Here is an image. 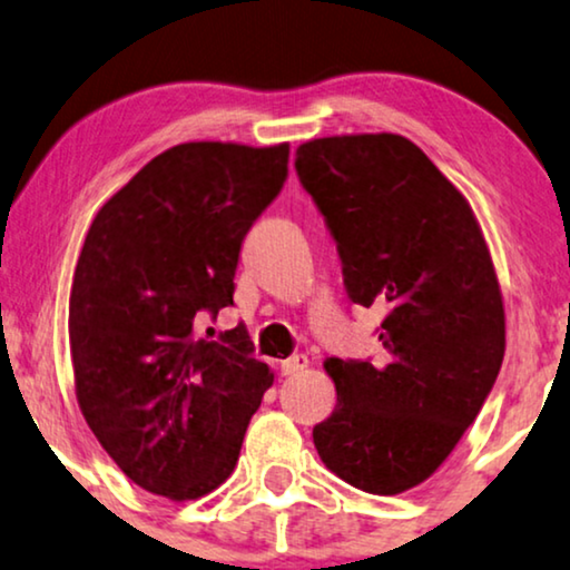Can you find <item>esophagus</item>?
I'll list each match as a JSON object with an SVG mask.
<instances>
[{
	"mask_svg": "<svg viewBox=\"0 0 570 570\" xmlns=\"http://www.w3.org/2000/svg\"><path fill=\"white\" fill-rule=\"evenodd\" d=\"M303 368H308V357L306 355H291L287 361H283V365H279L283 376H298Z\"/></svg>",
	"mask_w": 570,
	"mask_h": 570,
	"instance_id": "esophagus-1",
	"label": "esophagus"
}]
</instances>
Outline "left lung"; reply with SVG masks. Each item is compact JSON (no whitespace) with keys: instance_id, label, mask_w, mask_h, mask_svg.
Listing matches in <instances>:
<instances>
[{"instance_id":"1","label":"left lung","mask_w":570,"mask_h":570,"mask_svg":"<svg viewBox=\"0 0 570 570\" xmlns=\"http://www.w3.org/2000/svg\"><path fill=\"white\" fill-rule=\"evenodd\" d=\"M295 170L337 244L350 301L386 311L381 361L324 363L337 410L314 428L316 451L365 493H402L439 470L501 371L493 262L466 199L410 139H311Z\"/></svg>"}]
</instances>
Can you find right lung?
Returning <instances> with one entry per match:
<instances>
[{"label":"right lung","mask_w":570,"mask_h":570,"mask_svg":"<svg viewBox=\"0 0 570 570\" xmlns=\"http://www.w3.org/2000/svg\"><path fill=\"white\" fill-rule=\"evenodd\" d=\"M291 145L186 142L100 207L69 295L77 402L139 488L194 501L228 480L272 386L244 324L202 340L233 306L240 244L287 178Z\"/></svg>","instance_id":"right-lung-1"}]
</instances>
